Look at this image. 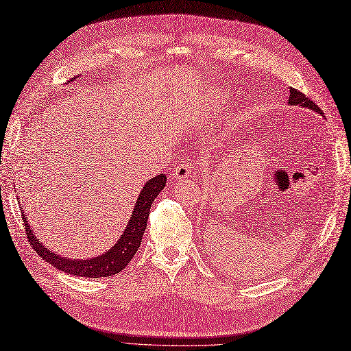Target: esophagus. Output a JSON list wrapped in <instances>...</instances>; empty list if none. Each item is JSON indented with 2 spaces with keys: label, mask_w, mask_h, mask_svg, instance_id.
<instances>
[{
  "label": "esophagus",
  "mask_w": 351,
  "mask_h": 351,
  "mask_svg": "<svg viewBox=\"0 0 351 351\" xmlns=\"http://www.w3.org/2000/svg\"><path fill=\"white\" fill-rule=\"evenodd\" d=\"M192 174H195V165L192 162H189V160L180 162L173 171V177L176 180H184L187 177H191Z\"/></svg>",
  "instance_id": "esophagus-1"
}]
</instances>
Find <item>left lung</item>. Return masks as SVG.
I'll use <instances>...</instances> for the list:
<instances>
[{"label": "left lung", "instance_id": "obj_1", "mask_svg": "<svg viewBox=\"0 0 351 351\" xmlns=\"http://www.w3.org/2000/svg\"><path fill=\"white\" fill-rule=\"evenodd\" d=\"M288 105L289 106H301V108H306V109H310L313 110L316 113H320L322 117H324V113H322V110L315 105L313 101H311L310 99H307L304 94L300 93L298 90L295 88H289V99H288Z\"/></svg>", "mask_w": 351, "mask_h": 351}]
</instances>
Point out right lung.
I'll use <instances>...</instances> for the list:
<instances>
[{
	"mask_svg": "<svg viewBox=\"0 0 351 351\" xmlns=\"http://www.w3.org/2000/svg\"><path fill=\"white\" fill-rule=\"evenodd\" d=\"M77 78V77H75ZM72 78L71 81H73ZM167 184V176L164 173H159L156 177L147 180L145 186L141 187V192L137 197L136 205L132 208V214L127 223L124 233L117 243L110 246V250L103 252L101 255L93 258H68L63 255L56 254L50 248H47L43 242L36 238L32 227L26 220V214L22 210L23 223L26 227V234L29 239L32 248L38 252L43 260H45L53 267L62 270L63 273L73 274V276L81 278H108L113 274L119 273L127 267V264L134 257L138 246L143 239V233L147 226V219L150 213V205L155 201V197L162 192V189Z\"/></svg>",
	"mask_w": 351,
	"mask_h": 351,
	"instance_id": "right-lung-1",
	"label": "right lung"
}]
</instances>
